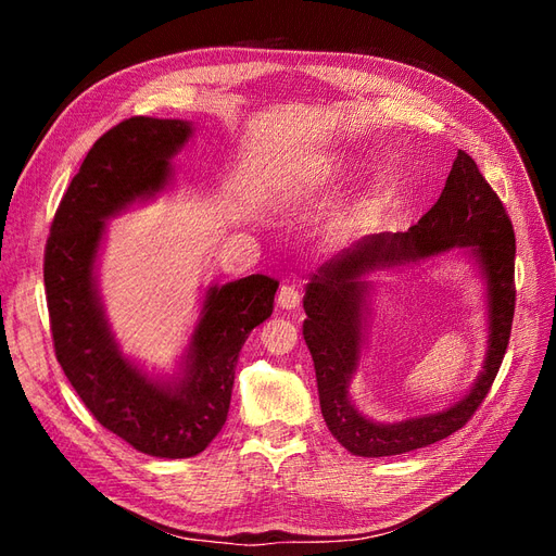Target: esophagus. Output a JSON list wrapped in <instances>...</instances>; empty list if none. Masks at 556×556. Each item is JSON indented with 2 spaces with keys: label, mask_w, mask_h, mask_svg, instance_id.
Listing matches in <instances>:
<instances>
[{
  "label": "esophagus",
  "mask_w": 556,
  "mask_h": 556,
  "mask_svg": "<svg viewBox=\"0 0 556 556\" xmlns=\"http://www.w3.org/2000/svg\"><path fill=\"white\" fill-rule=\"evenodd\" d=\"M278 306L280 308H285V311H292V308H296L299 304H301V292H299V288L296 285H282L280 288V292H278Z\"/></svg>",
  "instance_id": "esophagus-1"
}]
</instances>
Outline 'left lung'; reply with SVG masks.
<instances>
[{"label": "left lung", "instance_id": "8db88e82", "mask_svg": "<svg viewBox=\"0 0 556 556\" xmlns=\"http://www.w3.org/2000/svg\"><path fill=\"white\" fill-rule=\"evenodd\" d=\"M468 244L483 264L491 290V350L479 382L452 409L399 426H378L349 403L356 370L365 283L358 276L380 265L414 261ZM515 231L510 215L476 160L459 150L439 201L403 233H378L313 274L304 296V339L315 364L319 408L333 439L359 457H392L439 443L459 431L490 394L510 341L515 315Z\"/></svg>", "mask_w": 556, "mask_h": 556}]
</instances>
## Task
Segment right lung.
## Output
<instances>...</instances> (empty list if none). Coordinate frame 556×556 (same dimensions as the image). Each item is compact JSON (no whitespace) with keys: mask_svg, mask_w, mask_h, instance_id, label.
<instances>
[{"mask_svg":"<svg viewBox=\"0 0 556 556\" xmlns=\"http://www.w3.org/2000/svg\"><path fill=\"white\" fill-rule=\"evenodd\" d=\"M190 134V123L143 115L102 134L60 201L43 252L50 336L64 376L99 425L166 459L194 457L220 433L239 352L271 317L278 290L262 274L211 288L176 387L148 380L117 352L92 278L104 220L164 188L169 160Z\"/></svg>","mask_w":556,"mask_h":556,"instance_id":"right-lung-1","label":"right lung"}]
</instances>
